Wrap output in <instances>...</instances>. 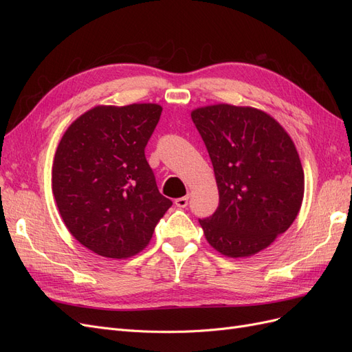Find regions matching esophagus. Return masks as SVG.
<instances>
[{
    "instance_id": "1",
    "label": "esophagus",
    "mask_w": 352,
    "mask_h": 352,
    "mask_svg": "<svg viewBox=\"0 0 352 352\" xmlns=\"http://www.w3.org/2000/svg\"><path fill=\"white\" fill-rule=\"evenodd\" d=\"M188 199H189V195L182 197V198H177V199L175 201V204H176V207H179V208H186V207H188Z\"/></svg>"
}]
</instances>
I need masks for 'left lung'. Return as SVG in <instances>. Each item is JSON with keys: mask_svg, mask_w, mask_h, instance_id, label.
Returning a JSON list of instances; mask_svg holds the SVG:
<instances>
[{"mask_svg": "<svg viewBox=\"0 0 352 352\" xmlns=\"http://www.w3.org/2000/svg\"><path fill=\"white\" fill-rule=\"evenodd\" d=\"M192 122L214 167L219 207L199 219L212 248L251 257L289 229L304 198L300 155L283 127L258 109L216 104Z\"/></svg>", "mask_w": 352, "mask_h": 352, "instance_id": "left-lung-1", "label": "left lung"}]
</instances>
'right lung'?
I'll return each instance as SVG.
<instances>
[{
    "instance_id": "add662e5",
    "label": "right lung",
    "mask_w": 352,
    "mask_h": 352,
    "mask_svg": "<svg viewBox=\"0 0 352 352\" xmlns=\"http://www.w3.org/2000/svg\"><path fill=\"white\" fill-rule=\"evenodd\" d=\"M162 111L158 104L97 105L57 146L52 194L61 219L74 239L102 257L142 251L172 206L145 158Z\"/></svg>"
}]
</instances>
